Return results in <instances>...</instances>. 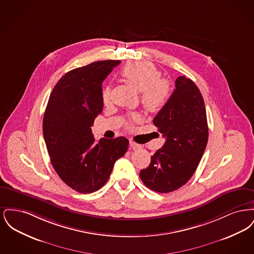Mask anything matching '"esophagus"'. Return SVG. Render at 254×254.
Returning a JSON list of instances; mask_svg holds the SVG:
<instances>
[{
	"label": "esophagus",
	"instance_id": "34e87169",
	"mask_svg": "<svg viewBox=\"0 0 254 254\" xmlns=\"http://www.w3.org/2000/svg\"><path fill=\"white\" fill-rule=\"evenodd\" d=\"M129 146L132 148V149H138V148H141V145L134 143L133 141H129Z\"/></svg>",
	"mask_w": 254,
	"mask_h": 254
}]
</instances>
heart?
Wrapping results in <instances>:
<instances>
[{"instance_id": "b5f03b06", "label": "heart", "mask_w": 254, "mask_h": 254, "mask_svg": "<svg viewBox=\"0 0 254 254\" xmlns=\"http://www.w3.org/2000/svg\"><path fill=\"white\" fill-rule=\"evenodd\" d=\"M122 77L137 90L141 91L142 104L149 111H157L166 106L170 97L169 81L161 78L162 73L149 62H131L121 71ZM102 100L105 105L110 102V90L103 91ZM137 118V116H134Z\"/></svg>"}]
</instances>
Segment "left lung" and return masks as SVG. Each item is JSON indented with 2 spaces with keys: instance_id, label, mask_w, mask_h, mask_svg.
I'll use <instances>...</instances> for the list:
<instances>
[{
  "instance_id": "left-lung-1",
  "label": "left lung",
  "mask_w": 254,
  "mask_h": 254,
  "mask_svg": "<svg viewBox=\"0 0 254 254\" xmlns=\"http://www.w3.org/2000/svg\"><path fill=\"white\" fill-rule=\"evenodd\" d=\"M166 106L153 124L166 142L151 156L149 166L140 171L145 186L160 193L183 187L193 175L208 139L205 103L193 81L180 76Z\"/></svg>"
}]
</instances>
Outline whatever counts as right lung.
Here are the masks:
<instances>
[{"mask_svg": "<svg viewBox=\"0 0 254 254\" xmlns=\"http://www.w3.org/2000/svg\"><path fill=\"white\" fill-rule=\"evenodd\" d=\"M120 61H99L65 73L54 86L43 120L50 162L61 179L80 193H91L109 180L128 140L101 138L91 127L102 113V84Z\"/></svg>", "mask_w": 254, "mask_h": 254, "instance_id": "add662e5", "label": "right lung"}]
</instances>
